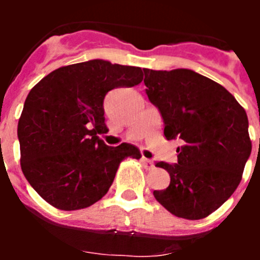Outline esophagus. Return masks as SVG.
I'll return each mask as SVG.
<instances>
[{
	"mask_svg": "<svg viewBox=\"0 0 260 260\" xmlns=\"http://www.w3.org/2000/svg\"><path fill=\"white\" fill-rule=\"evenodd\" d=\"M142 164L144 165V168H146L147 171H150V169H152V168H153V162L151 161V160H148V158H146V157L142 158Z\"/></svg>",
	"mask_w": 260,
	"mask_h": 260,
	"instance_id": "esophagus-1",
	"label": "esophagus"
}]
</instances>
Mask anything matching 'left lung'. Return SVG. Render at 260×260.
I'll return each instance as SVG.
<instances>
[{"mask_svg":"<svg viewBox=\"0 0 260 260\" xmlns=\"http://www.w3.org/2000/svg\"><path fill=\"white\" fill-rule=\"evenodd\" d=\"M150 102L164 119L168 141L180 138L178 162H157L171 176L156 201L172 215L199 220L231 198L251 153L249 119L221 84L187 69H143Z\"/></svg>","mask_w":260,"mask_h":260,"instance_id":"obj_1","label":"left lung"}]
</instances>
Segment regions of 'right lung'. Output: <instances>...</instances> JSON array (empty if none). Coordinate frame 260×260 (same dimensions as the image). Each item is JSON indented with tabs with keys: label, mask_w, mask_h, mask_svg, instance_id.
I'll return each mask as SVG.
<instances>
[{
	"label": "right lung",
	"mask_w": 260,
	"mask_h": 260,
	"mask_svg": "<svg viewBox=\"0 0 260 260\" xmlns=\"http://www.w3.org/2000/svg\"><path fill=\"white\" fill-rule=\"evenodd\" d=\"M143 79L141 68L91 59L49 73L27 96L19 122L20 168L45 202L62 211L92 206L112 186L126 157L141 158L133 144L109 147L104 98Z\"/></svg>",
	"instance_id": "add662e5"
}]
</instances>
